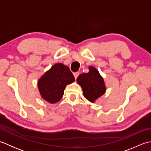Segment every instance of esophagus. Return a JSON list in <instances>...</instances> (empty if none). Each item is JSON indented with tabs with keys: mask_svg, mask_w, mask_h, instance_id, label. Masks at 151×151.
Returning <instances> with one entry per match:
<instances>
[{
	"mask_svg": "<svg viewBox=\"0 0 151 151\" xmlns=\"http://www.w3.org/2000/svg\"><path fill=\"white\" fill-rule=\"evenodd\" d=\"M73 75H74V76H75V79H76V78H77L78 76V75H79V73H78V72L74 73H73Z\"/></svg>",
	"mask_w": 151,
	"mask_h": 151,
	"instance_id": "esophagus-1",
	"label": "esophagus"
}]
</instances>
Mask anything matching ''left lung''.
Masks as SVG:
<instances>
[{
	"label": "left lung",
	"instance_id": "obj_1",
	"mask_svg": "<svg viewBox=\"0 0 151 151\" xmlns=\"http://www.w3.org/2000/svg\"><path fill=\"white\" fill-rule=\"evenodd\" d=\"M76 82L81 86L84 97L91 102H95L106 91L103 78L93 66H89V72L80 75Z\"/></svg>",
	"mask_w": 151,
	"mask_h": 151
}]
</instances>
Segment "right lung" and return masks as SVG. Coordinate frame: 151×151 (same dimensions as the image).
I'll return each instance as SVG.
<instances>
[{"label": "right lung", "instance_id": "1", "mask_svg": "<svg viewBox=\"0 0 151 151\" xmlns=\"http://www.w3.org/2000/svg\"><path fill=\"white\" fill-rule=\"evenodd\" d=\"M75 81L68 66L63 63L54 64L38 80L37 87L41 97L50 104L62 98L66 86Z\"/></svg>", "mask_w": 151, "mask_h": 151}]
</instances>
